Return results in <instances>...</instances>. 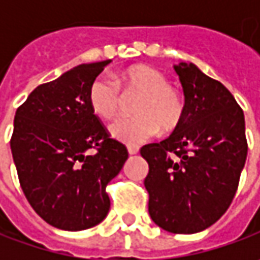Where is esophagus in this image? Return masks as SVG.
I'll list each match as a JSON object with an SVG mask.
<instances>
[{
    "label": "esophagus",
    "mask_w": 260,
    "mask_h": 260,
    "mask_svg": "<svg viewBox=\"0 0 260 260\" xmlns=\"http://www.w3.org/2000/svg\"><path fill=\"white\" fill-rule=\"evenodd\" d=\"M127 150H128V153H130V155H136V153L139 152V147H137V146H128V147H127Z\"/></svg>",
    "instance_id": "obj_1"
}]
</instances>
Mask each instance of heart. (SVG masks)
Masks as SVG:
<instances>
[{
	"instance_id": "1",
	"label": "heart",
	"mask_w": 260,
	"mask_h": 260,
	"mask_svg": "<svg viewBox=\"0 0 260 260\" xmlns=\"http://www.w3.org/2000/svg\"><path fill=\"white\" fill-rule=\"evenodd\" d=\"M124 94L142 95L136 103V117L120 118L111 124L113 137L127 145H142L159 133L176 130L185 115L182 94L169 86V81L162 72L152 66L139 65L128 68L114 79L98 76L88 91V103L95 114L111 120L121 107V91Z\"/></svg>"
}]
</instances>
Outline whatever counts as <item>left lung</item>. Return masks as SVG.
Returning <instances> with one entry per match:
<instances>
[{
	"label": "left lung",
	"instance_id": "obj_1",
	"mask_svg": "<svg viewBox=\"0 0 260 260\" xmlns=\"http://www.w3.org/2000/svg\"><path fill=\"white\" fill-rule=\"evenodd\" d=\"M185 95L181 125L140 149L149 164V214L175 235L203 232L235 198L247 156L245 114L221 82L194 63L175 66Z\"/></svg>",
	"mask_w": 260,
	"mask_h": 260
}]
</instances>
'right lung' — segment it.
Returning <instances> with one entry per match:
<instances>
[{
	"mask_svg": "<svg viewBox=\"0 0 260 260\" xmlns=\"http://www.w3.org/2000/svg\"><path fill=\"white\" fill-rule=\"evenodd\" d=\"M111 60L75 66L36 88L15 111L10 140L27 201L46 223L85 230L108 214V182L128 157L88 103V91Z\"/></svg>",
	"mask_w": 260,
	"mask_h": 260,
	"instance_id": "add662e5",
	"label": "right lung"
}]
</instances>
